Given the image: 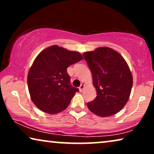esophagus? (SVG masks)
Listing matches in <instances>:
<instances>
[{
    "instance_id": "esophagus-1",
    "label": "esophagus",
    "mask_w": 154,
    "mask_h": 154,
    "mask_svg": "<svg viewBox=\"0 0 154 154\" xmlns=\"http://www.w3.org/2000/svg\"><path fill=\"white\" fill-rule=\"evenodd\" d=\"M84 88H85V85H83V84H81V85H80V87H79V90H80V92H82L83 90V89H84Z\"/></svg>"
}]
</instances>
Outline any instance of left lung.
<instances>
[{
    "instance_id": "obj_1",
    "label": "left lung",
    "mask_w": 154,
    "mask_h": 154,
    "mask_svg": "<svg viewBox=\"0 0 154 154\" xmlns=\"http://www.w3.org/2000/svg\"><path fill=\"white\" fill-rule=\"evenodd\" d=\"M92 72L97 97L87 103L89 110L101 117L119 112L131 92L132 75L129 66L119 52L107 47L83 54Z\"/></svg>"
}]
</instances>
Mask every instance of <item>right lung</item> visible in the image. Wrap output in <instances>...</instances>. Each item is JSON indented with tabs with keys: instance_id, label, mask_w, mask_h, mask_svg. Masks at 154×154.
Returning <instances> with one entry per match:
<instances>
[{
	"instance_id": "add662e5",
	"label": "right lung",
	"mask_w": 154,
	"mask_h": 154,
	"mask_svg": "<svg viewBox=\"0 0 154 154\" xmlns=\"http://www.w3.org/2000/svg\"><path fill=\"white\" fill-rule=\"evenodd\" d=\"M83 60L79 52L52 45L43 50L29 69L27 83L33 104L43 112L65 110L79 90L70 84L66 69Z\"/></svg>"
}]
</instances>
